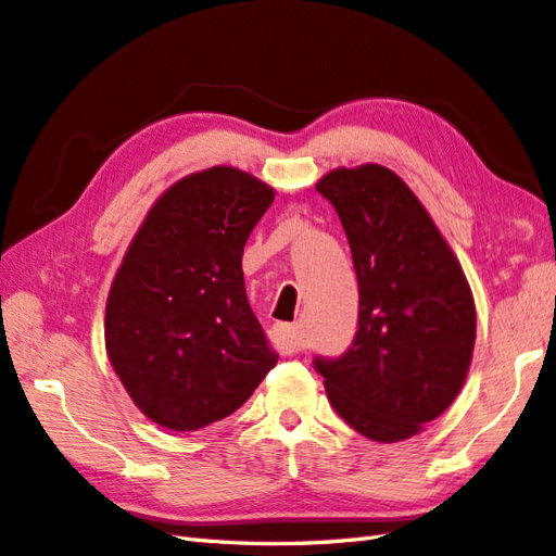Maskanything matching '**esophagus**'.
I'll return each instance as SVG.
<instances>
[{
    "mask_svg": "<svg viewBox=\"0 0 556 556\" xmlns=\"http://www.w3.org/2000/svg\"><path fill=\"white\" fill-rule=\"evenodd\" d=\"M273 343L287 354L305 350V340L298 331L295 324H275L273 326Z\"/></svg>",
    "mask_w": 556,
    "mask_h": 556,
    "instance_id": "obj_1",
    "label": "esophagus"
}]
</instances>
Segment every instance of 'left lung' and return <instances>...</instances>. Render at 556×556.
Returning a JSON list of instances; mask_svg holds the SVG:
<instances>
[{
    "label": "left lung",
    "mask_w": 556,
    "mask_h": 556,
    "mask_svg": "<svg viewBox=\"0 0 556 556\" xmlns=\"http://www.w3.org/2000/svg\"><path fill=\"white\" fill-rule=\"evenodd\" d=\"M317 192L348 235L359 319L352 345L336 359L315 357V371L359 434L408 439L463 388L477 336L472 291L430 213L390 168H338Z\"/></svg>",
    "instance_id": "left-lung-1"
}]
</instances>
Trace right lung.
<instances>
[{
    "label": "right lung",
    "mask_w": 556,
    "mask_h": 556,
    "mask_svg": "<svg viewBox=\"0 0 556 556\" xmlns=\"http://www.w3.org/2000/svg\"><path fill=\"white\" fill-rule=\"evenodd\" d=\"M275 192L232 166L178 180L150 208L112 281L108 357L134 404L188 432L244 404L277 354L247 298L241 253Z\"/></svg>",
    "instance_id": "add662e5"
}]
</instances>
